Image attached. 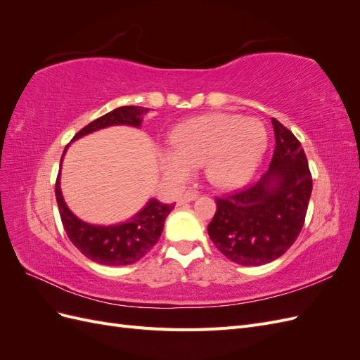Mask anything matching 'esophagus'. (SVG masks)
<instances>
[{
	"label": "esophagus",
	"mask_w": 360,
	"mask_h": 360,
	"mask_svg": "<svg viewBox=\"0 0 360 360\" xmlns=\"http://www.w3.org/2000/svg\"><path fill=\"white\" fill-rule=\"evenodd\" d=\"M198 198V195L195 192H186L184 195H181V197L177 200V204L181 205V204H186V202H192Z\"/></svg>",
	"instance_id": "esophagus-1"
}]
</instances>
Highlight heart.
<instances>
[{"label": "heart", "mask_w": 360, "mask_h": 360, "mask_svg": "<svg viewBox=\"0 0 360 360\" xmlns=\"http://www.w3.org/2000/svg\"><path fill=\"white\" fill-rule=\"evenodd\" d=\"M269 144L264 123L255 117L209 114L172 130L169 150L159 151L160 169L174 181L202 167L216 188H237L258 169Z\"/></svg>", "instance_id": "obj_1"}]
</instances>
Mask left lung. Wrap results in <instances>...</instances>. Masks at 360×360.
<instances>
[{
  "instance_id": "8db88e82",
  "label": "left lung",
  "mask_w": 360,
  "mask_h": 360,
  "mask_svg": "<svg viewBox=\"0 0 360 360\" xmlns=\"http://www.w3.org/2000/svg\"><path fill=\"white\" fill-rule=\"evenodd\" d=\"M275 153L267 172L248 189L216 198L207 231L214 246L242 266H263L284 255L302 230L312 192L304 151L290 130L271 118Z\"/></svg>"
}]
</instances>
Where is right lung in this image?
I'll return each mask as SVG.
<instances>
[{
  "mask_svg": "<svg viewBox=\"0 0 360 360\" xmlns=\"http://www.w3.org/2000/svg\"><path fill=\"white\" fill-rule=\"evenodd\" d=\"M150 112V108L143 106H120L114 111L99 117L89 126L79 130L72 139V143L82 136L90 135L97 130L112 126H130L141 129L144 115ZM70 146V144H69ZM64 148L66 155L68 147ZM56 183V198L61 216V222L70 242L81 252L94 263L103 266H127L134 264L143 258L153 248L162 234L167 216L174 209L172 204L160 202L150 198L136 214L129 217L126 222L114 225H94L79 219L64 201L61 192V165Z\"/></svg>",
  "mask_w": 360,
  "mask_h": 360,
  "instance_id": "obj_1",
  "label": "right lung"
}]
</instances>
